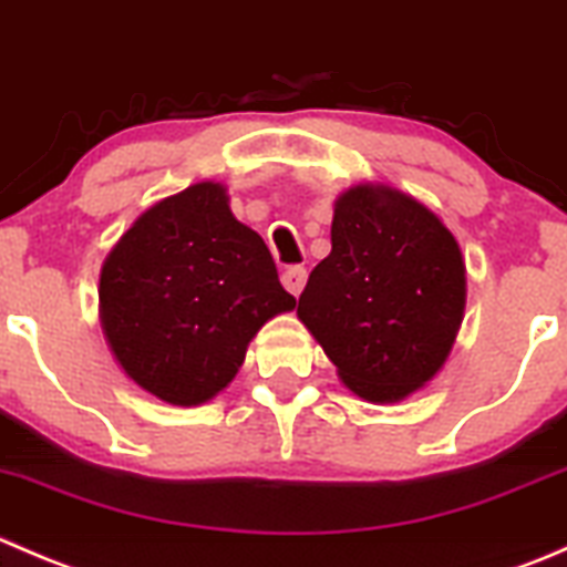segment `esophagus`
I'll return each mask as SVG.
<instances>
[{"label": "esophagus", "mask_w": 567, "mask_h": 567, "mask_svg": "<svg viewBox=\"0 0 567 567\" xmlns=\"http://www.w3.org/2000/svg\"><path fill=\"white\" fill-rule=\"evenodd\" d=\"M305 282H307V271H305V268H301V266L288 268V271L282 274V285H285V288H288L293 296L301 293V288H305Z\"/></svg>", "instance_id": "1"}]
</instances>
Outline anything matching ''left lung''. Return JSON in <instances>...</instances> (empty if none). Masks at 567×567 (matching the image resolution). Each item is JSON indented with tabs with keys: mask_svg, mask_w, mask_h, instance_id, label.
<instances>
[{
	"mask_svg": "<svg viewBox=\"0 0 567 567\" xmlns=\"http://www.w3.org/2000/svg\"><path fill=\"white\" fill-rule=\"evenodd\" d=\"M466 307V262L427 205L384 183L334 199L331 251L312 268L299 316L342 384L398 403L447 362Z\"/></svg>",
	"mask_w": 567,
	"mask_h": 567,
	"instance_id": "obj_1",
	"label": "left lung"
}]
</instances>
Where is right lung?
I'll return each instance as SVG.
<instances>
[{
	"instance_id": "obj_1",
	"label": "right lung",
	"mask_w": 567,
	"mask_h": 567,
	"mask_svg": "<svg viewBox=\"0 0 567 567\" xmlns=\"http://www.w3.org/2000/svg\"><path fill=\"white\" fill-rule=\"evenodd\" d=\"M293 307L266 241L233 216L216 181L151 205L101 266L99 318L114 362L183 409L225 390L262 323Z\"/></svg>"
}]
</instances>
